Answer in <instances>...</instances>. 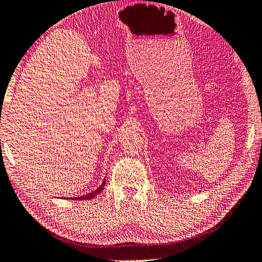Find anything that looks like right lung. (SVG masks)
I'll return each instance as SVG.
<instances>
[{
	"label": "right lung",
	"mask_w": 262,
	"mask_h": 262,
	"mask_svg": "<svg viewBox=\"0 0 262 262\" xmlns=\"http://www.w3.org/2000/svg\"><path fill=\"white\" fill-rule=\"evenodd\" d=\"M105 185H106V180L103 179V181H102V183H101V185L97 188V190H95L94 192H91V193H88V194H84V195H81V196H78V198H69V199H71V200H90V199H94L95 196H97L98 195V194H100L101 192H102V190H103V187H105Z\"/></svg>",
	"instance_id": "1"
}]
</instances>
